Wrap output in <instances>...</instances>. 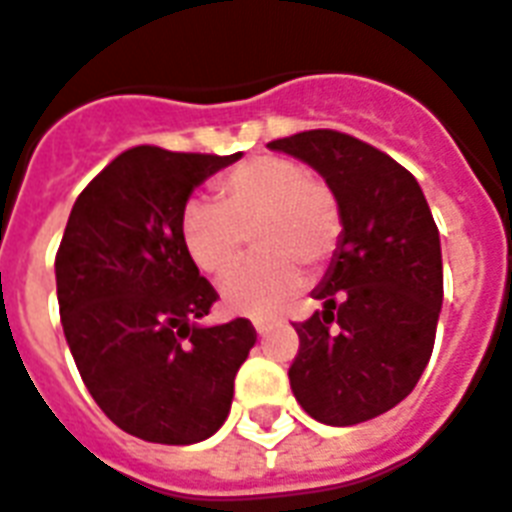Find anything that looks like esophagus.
<instances>
[{"label": "esophagus", "mask_w": 512, "mask_h": 512, "mask_svg": "<svg viewBox=\"0 0 512 512\" xmlns=\"http://www.w3.org/2000/svg\"><path fill=\"white\" fill-rule=\"evenodd\" d=\"M252 325H255L257 333H266L268 328H271V320H266V317H255V320H252Z\"/></svg>", "instance_id": "1"}]
</instances>
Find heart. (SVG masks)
I'll list each match as a JSON object with an SVG mask.
<instances>
[{
  "mask_svg": "<svg viewBox=\"0 0 512 512\" xmlns=\"http://www.w3.org/2000/svg\"><path fill=\"white\" fill-rule=\"evenodd\" d=\"M255 222L246 257L222 279V304L236 314H271L306 282L298 260H320L339 236L331 189L309 179L301 162L252 157L214 184V203L189 200L179 219L181 244L203 274L219 276L236 263L244 230Z\"/></svg>",
  "mask_w": 512,
  "mask_h": 512,
  "instance_id": "obj_1",
  "label": "heart"
}]
</instances>
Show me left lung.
Instances as JSON below:
<instances>
[{
  "label": "left lung",
  "instance_id": "8db88e82",
  "mask_svg": "<svg viewBox=\"0 0 512 512\" xmlns=\"http://www.w3.org/2000/svg\"><path fill=\"white\" fill-rule=\"evenodd\" d=\"M268 149L306 162L339 206V244L314 287L323 309L295 323L290 388L306 415L355 426L418 385L442 309L439 230L410 170L363 140L309 130Z\"/></svg>",
  "mask_w": 512,
  "mask_h": 512
}]
</instances>
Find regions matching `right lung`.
<instances>
[{
  "label": "right lung",
  "instance_id": "1",
  "mask_svg": "<svg viewBox=\"0 0 512 512\" xmlns=\"http://www.w3.org/2000/svg\"><path fill=\"white\" fill-rule=\"evenodd\" d=\"M241 154L124 151L75 200L56 252L64 339L100 410L132 437L195 445L227 420L249 320L200 325L217 290L181 244L189 195Z\"/></svg>",
  "mask_w": 512,
  "mask_h": 512
}]
</instances>
